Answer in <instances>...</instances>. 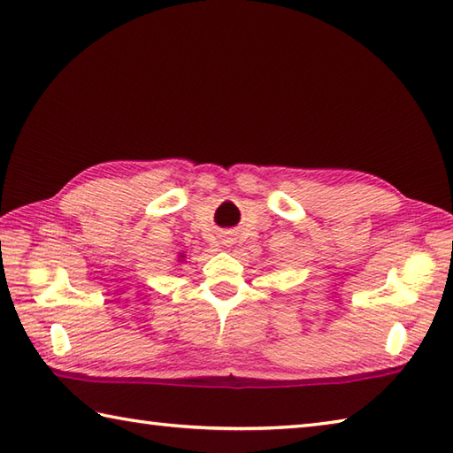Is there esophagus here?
<instances>
[{
  "mask_svg": "<svg viewBox=\"0 0 453 453\" xmlns=\"http://www.w3.org/2000/svg\"><path fill=\"white\" fill-rule=\"evenodd\" d=\"M221 245H224L226 249H232V247L235 245V239H234V235H229V234H224V235H221Z\"/></svg>",
  "mask_w": 453,
  "mask_h": 453,
  "instance_id": "esophagus-1",
  "label": "esophagus"
}]
</instances>
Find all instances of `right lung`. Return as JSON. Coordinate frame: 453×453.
<instances>
[{
  "mask_svg": "<svg viewBox=\"0 0 453 453\" xmlns=\"http://www.w3.org/2000/svg\"><path fill=\"white\" fill-rule=\"evenodd\" d=\"M177 258H179V263H182V261H185L187 257H185V253H179V257H177Z\"/></svg>",
  "mask_w": 453,
  "mask_h": 453,
  "instance_id": "obj_1",
  "label": "right lung"
}]
</instances>
